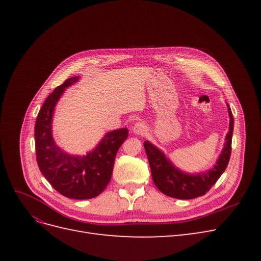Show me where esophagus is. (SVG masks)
Masks as SVG:
<instances>
[{"label":"esophagus","instance_id":"34e87169","mask_svg":"<svg viewBox=\"0 0 261 261\" xmlns=\"http://www.w3.org/2000/svg\"><path fill=\"white\" fill-rule=\"evenodd\" d=\"M133 132L135 133L136 135L144 136V135H146V134H147V127H146V125L144 123L138 122V123H136L135 125H134Z\"/></svg>","mask_w":261,"mask_h":261}]
</instances>
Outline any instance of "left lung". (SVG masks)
Returning a JSON list of instances; mask_svg holds the SVG:
<instances>
[{"label":"left lung","instance_id":"obj_1","mask_svg":"<svg viewBox=\"0 0 261 261\" xmlns=\"http://www.w3.org/2000/svg\"><path fill=\"white\" fill-rule=\"evenodd\" d=\"M227 108L230 115V127L225 138L224 148L215 168L203 174L188 175L180 172L174 168V165L164 156L159 149L149 141H145L144 147L151 170L152 180L161 193L177 199H193L209 192L210 188L217 183L227 167L232 151L234 118L230 106L227 105Z\"/></svg>","mask_w":261,"mask_h":261}]
</instances>
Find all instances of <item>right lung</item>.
<instances>
[{"mask_svg":"<svg viewBox=\"0 0 261 261\" xmlns=\"http://www.w3.org/2000/svg\"><path fill=\"white\" fill-rule=\"evenodd\" d=\"M78 81L70 77L45 99L35 125L38 167L55 191L72 199H90L105 191L112 177L117 150L128 136L127 128L108 133L101 143L84 156L65 153L52 137V116L55 105L65 88Z\"/></svg>","mask_w":261,"mask_h":261,"instance_id":"1","label":"right lung"}]
</instances>
